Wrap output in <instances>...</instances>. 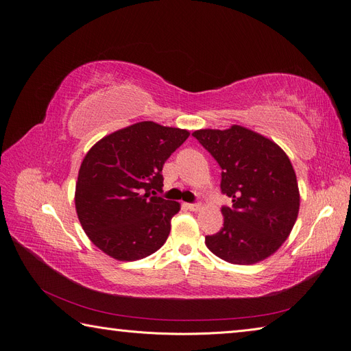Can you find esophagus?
<instances>
[{
  "instance_id": "esophagus-1",
  "label": "esophagus",
  "mask_w": 351,
  "mask_h": 351,
  "mask_svg": "<svg viewBox=\"0 0 351 351\" xmlns=\"http://www.w3.org/2000/svg\"><path fill=\"white\" fill-rule=\"evenodd\" d=\"M186 208L190 210H200L202 205L200 204H186Z\"/></svg>"
}]
</instances>
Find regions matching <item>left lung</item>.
<instances>
[{"instance_id": "obj_1", "label": "left lung", "mask_w": 351, "mask_h": 351, "mask_svg": "<svg viewBox=\"0 0 351 351\" xmlns=\"http://www.w3.org/2000/svg\"><path fill=\"white\" fill-rule=\"evenodd\" d=\"M193 136L217 159L221 192L232 202V208L221 209L224 227L205 237L208 249L234 265L269 258L299 215L300 193L289 156L268 137L237 124L227 130H196Z\"/></svg>"}]
</instances>
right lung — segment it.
Wrapping results in <instances>:
<instances>
[{
	"label": "right lung",
	"mask_w": 351,
	"mask_h": 351,
	"mask_svg": "<svg viewBox=\"0 0 351 351\" xmlns=\"http://www.w3.org/2000/svg\"><path fill=\"white\" fill-rule=\"evenodd\" d=\"M189 132L141 121L102 137L84 156L74 204L90 241L117 261H137L167 241L180 204L158 196L162 167Z\"/></svg>",
	"instance_id": "1"
}]
</instances>
